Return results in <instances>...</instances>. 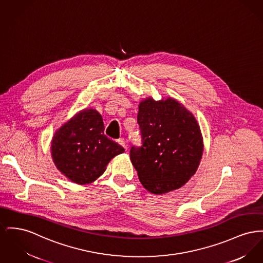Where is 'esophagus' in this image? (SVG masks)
<instances>
[{
    "label": "esophagus",
    "instance_id": "1",
    "mask_svg": "<svg viewBox=\"0 0 263 263\" xmlns=\"http://www.w3.org/2000/svg\"><path fill=\"white\" fill-rule=\"evenodd\" d=\"M117 142H118L119 145H121L123 148L126 149V142H125V140L123 138H119V139L117 140Z\"/></svg>",
    "mask_w": 263,
    "mask_h": 263
}]
</instances>
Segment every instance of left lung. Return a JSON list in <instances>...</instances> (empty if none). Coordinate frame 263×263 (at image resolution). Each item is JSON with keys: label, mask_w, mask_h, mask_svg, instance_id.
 Listing matches in <instances>:
<instances>
[{"label": "left lung", "mask_w": 263, "mask_h": 263, "mask_svg": "<svg viewBox=\"0 0 263 263\" xmlns=\"http://www.w3.org/2000/svg\"><path fill=\"white\" fill-rule=\"evenodd\" d=\"M142 144L130 159L143 186L155 195L180 189L198 170L203 152L195 116L173 98L142 100L137 115Z\"/></svg>", "instance_id": "left-lung-1"}]
</instances>
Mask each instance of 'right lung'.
I'll return each instance as SVG.
<instances>
[{"label":"right lung","instance_id":"obj_1","mask_svg":"<svg viewBox=\"0 0 263 263\" xmlns=\"http://www.w3.org/2000/svg\"><path fill=\"white\" fill-rule=\"evenodd\" d=\"M50 151L62 174L73 183L86 185L99 178L111 159L125 150L104 135L101 115L95 109H84L55 131Z\"/></svg>","mask_w":263,"mask_h":263}]
</instances>
